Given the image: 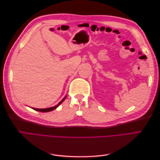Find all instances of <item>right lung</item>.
Returning a JSON list of instances; mask_svg holds the SVG:
<instances>
[{
	"label": "right lung",
	"mask_w": 160,
	"mask_h": 160,
	"mask_svg": "<svg viewBox=\"0 0 160 160\" xmlns=\"http://www.w3.org/2000/svg\"><path fill=\"white\" fill-rule=\"evenodd\" d=\"M67 98V95L65 97V98L62 99L60 102L58 103L57 105H56L55 106H54V107H51V108H45V109H37V108H31L32 109L34 110H36V111H40V112H49V111H51L52 110L55 109L59 107V106L63 102V101L65 99V98Z\"/></svg>",
	"instance_id": "obj_1"
}]
</instances>
